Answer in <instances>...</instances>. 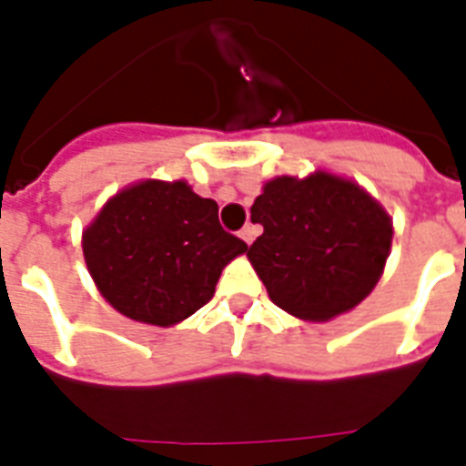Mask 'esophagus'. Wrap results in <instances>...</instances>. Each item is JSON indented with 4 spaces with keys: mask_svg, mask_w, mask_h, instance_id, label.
I'll use <instances>...</instances> for the list:
<instances>
[{
    "mask_svg": "<svg viewBox=\"0 0 466 466\" xmlns=\"http://www.w3.org/2000/svg\"><path fill=\"white\" fill-rule=\"evenodd\" d=\"M256 234H258V227L244 225V227H241L239 237H241V239H244V241H247V244H251V241L256 239Z\"/></svg>",
    "mask_w": 466,
    "mask_h": 466,
    "instance_id": "34e87169",
    "label": "esophagus"
}]
</instances>
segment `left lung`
Listing matches in <instances>:
<instances>
[{
    "instance_id": "obj_1",
    "label": "left lung",
    "mask_w": 466,
    "mask_h": 466,
    "mask_svg": "<svg viewBox=\"0 0 466 466\" xmlns=\"http://www.w3.org/2000/svg\"><path fill=\"white\" fill-rule=\"evenodd\" d=\"M263 234L247 256L280 309L326 321L353 309L382 278L391 219L358 183L314 171L278 176L251 205Z\"/></svg>"
}]
</instances>
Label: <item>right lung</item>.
I'll list each match as a JSON object with an SVG mask.
<instances>
[{"mask_svg": "<svg viewBox=\"0 0 466 466\" xmlns=\"http://www.w3.org/2000/svg\"><path fill=\"white\" fill-rule=\"evenodd\" d=\"M84 261L113 309L174 326L208 305L227 263L247 244L225 232L218 203L186 181L127 186L84 229Z\"/></svg>", "mask_w": 466, "mask_h": 466, "instance_id": "1", "label": "right lung"}]
</instances>
